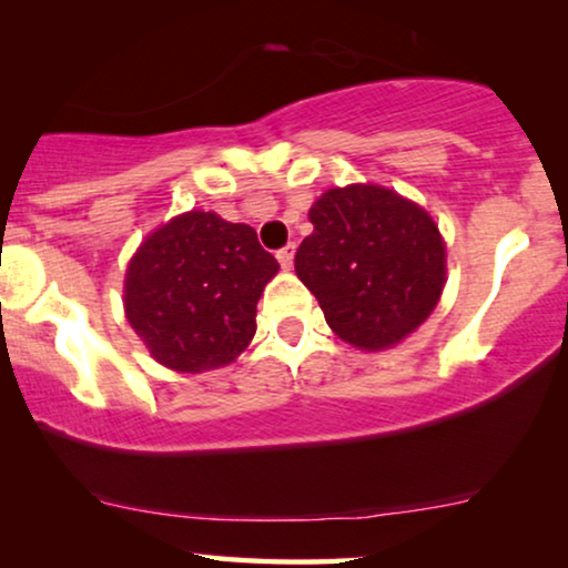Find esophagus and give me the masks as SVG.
I'll return each mask as SVG.
<instances>
[{
    "label": "esophagus",
    "mask_w": 568,
    "mask_h": 568,
    "mask_svg": "<svg viewBox=\"0 0 568 568\" xmlns=\"http://www.w3.org/2000/svg\"><path fill=\"white\" fill-rule=\"evenodd\" d=\"M293 256H296V244H288V246H283L277 252V262H280V267L283 270H291L293 267Z\"/></svg>",
    "instance_id": "esophagus-1"
}]
</instances>
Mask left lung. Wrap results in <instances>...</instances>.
Instances as JSON below:
<instances>
[{"label": "left lung", "instance_id": "8db88e82", "mask_svg": "<svg viewBox=\"0 0 568 568\" xmlns=\"http://www.w3.org/2000/svg\"><path fill=\"white\" fill-rule=\"evenodd\" d=\"M308 221L296 275L339 339L382 353L434 314L447 285V244L426 207L395 189L347 184L327 189Z\"/></svg>", "mask_w": 568, "mask_h": 568}]
</instances>
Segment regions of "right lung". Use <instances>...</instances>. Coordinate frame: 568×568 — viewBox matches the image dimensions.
<instances>
[{"instance_id": "add662e5", "label": "right lung", "mask_w": 568, "mask_h": 568, "mask_svg": "<svg viewBox=\"0 0 568 568\" xmlns=\"http://www.w3.org/2000/svg\"><path fill=\"white\" fill-rule=\"evenodd\" d=\"M280 264L246 223L189 210L150 231L124 272V316L150 358L202 374L254 339L256 301Z\"/></svg>"}]
</instances>
